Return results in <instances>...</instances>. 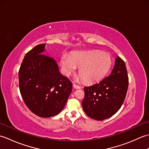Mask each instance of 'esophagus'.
Instances as JSON below:
<instances>
[{"label":"esophagus","mask_w":149,"mask_h":149,"mask_svg":"<svg viewBox=\"0 0 149 149\" xmlns=\"http://www.w3.org/2000/svg\"><path fill=\"white\" fill-rule=\"evenodd\" d=\"M73 86H74V88H75V89H80L81 88V86L76 84H73Z\"/></svg>","instance_id":"obj_1"}]
</instances>
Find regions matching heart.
Instances as JSON below:
<instances>
[{"label":"heart","instance_id":"obj_1","mask_svg":"<svg viewBox=\"0 0 149 149\" xmlns=\"http://www.w3.org/2000/svg\"><path fill=\"white\" fill-rule=\"evenodd\" d=\"M63 72L66 76L74 73L80 67V78L88 83L100 81L109 72L112 59L108 53L100 50L75 51L70 55L63 54L60 58Z\"/></svg>","mask_w":149,"mask_h":149}]
</instances>
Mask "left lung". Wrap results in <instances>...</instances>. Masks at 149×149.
Returning <instances> with one entry per match:
<instances>
[{
    "label": "left lung",
    "instance_id": "8db88e82",
    "mask_svg": "<svg viewBox=\"0 0 149 149\" xmlns=\"http://www.w3.org/2000/svg\"><path fill=\"white\" fill-rule=\"evenodd\" d=\"M129 84L125 62L117 56L110 75L100 82L84 88L83 110L90 118L103 120L109 118L121 107Z\"/></svg>",
    "mask_w": 149,
    "mask_h": 149
}]
</instances>
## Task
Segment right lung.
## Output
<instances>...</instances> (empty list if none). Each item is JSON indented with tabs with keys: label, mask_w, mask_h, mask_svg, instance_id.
I'll return each instance as SVG.
<instances>
[{
	"label": "right lung",
	"mask_w": 149,
	"mask_h": 149,
	"mask_svg": "<svg viewBox=\"0 0 149 149\" xmlns=\"http://www.w3.org/2000/svg\"><path fill=\"white\" fill-rule=\"evenodd\" d=\"M45 47L39 44L26 54L18 79L21 95L28 108L37 116L49 118L64 108L72 84L60 74L55 60L43 54Z\"/></svg>",
	"instance_id": "1"
}]
</instances>
